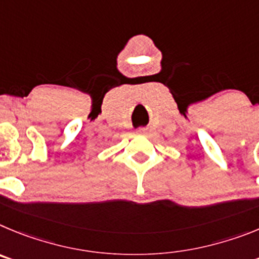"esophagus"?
Returning a JSON list of instances; mask_svg holds the SVG:
<instances>
[{
	"label": "esophagus",
	"instance_id": "obj_1",
	"mask_svg": "<svg viewBox=\"0 0 259 259\" xmlns=\"http://www.w3.org/2000/svg\"><path fill=\"white\" fill-rule=\"evenodd\" d=\"M138 132H139V133H144V129H139Z\"/></svg>",
	"mask_w": 259,
	"mask_h": 259
}]
</instances>
